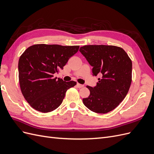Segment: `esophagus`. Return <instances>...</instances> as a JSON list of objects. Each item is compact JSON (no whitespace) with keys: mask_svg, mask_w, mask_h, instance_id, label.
<instances>
[{"mask_svg":"<svg viewBox=\"0 0 154 154\" xmlns=\"http://www.w3.org/2000/svg\"><path fill=\"white\" fill-rule=\"evenodd\" d=\"M76 86H77V87H78V88H82V87H83L84 86V85H82V84H80V83H77V84H76Z\"/></svg>","mask_w":154,"mask_h":154,"instance_id":"obj_1","label":"esophagus"}]
</instances>
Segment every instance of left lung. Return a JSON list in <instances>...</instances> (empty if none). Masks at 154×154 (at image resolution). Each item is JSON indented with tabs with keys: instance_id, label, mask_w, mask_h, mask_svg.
I'll return each mask as SVG.
<instances>
[{
	"instance_id": "8db88e82",
	"label": "left lung",
	"mask_w": 154,
	"mask_h": 154,
	"mask_svg": "<svg viewBox=\"0 0 154 154\" xmlns=\"http://www.w3.org/2000/svg\"><path fill=\"white\" fill-rule=\"evenodd\" d=\"M80 52L92 67V75L101 76L95 87L87 86L90 95L83 99V103L94 112H109L128 92L132 82L131 60L122 48L114 45H84Z\"/></svg>"
}]
</instances>
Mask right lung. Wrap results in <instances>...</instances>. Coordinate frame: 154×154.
I'll list each match as a JSON object with an SVG mask.
<instances>
[{"label": "right lung", "instance_id": "obj_1", "mask_svg": "<svg viewBox=\"0 0 154 154\" xmlns=\"http://www.w3.org/2000/svg\"><path fill=\"white\" fill-rule=\"evenodd\" d=\"M80 46L35 44L27 48L18 61V78L23 96L34 109L51 112L62 104L69 88L76 82L54 78L63 69Z\"/></svg>", "mask_w": 154, "mask_h": 154}]
</instances>
